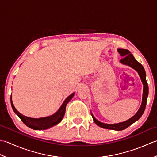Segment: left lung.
I'll return each mask as SVG.
<instances>
[{"mask_svg":"<svg viewBox=\"0 0 157 157\" xmlns=\"http://www.w3.org/2000/svg\"><path fill=\"white\" fill-rule=\"evenodd\" d=\"M118 52H119V53H120L121 56L123 57V58L120 60V62L124 65L129 66L130 67H132V68H133L134 70H136L137 72V73H138L139 76H140V78H141V81L144 85L142 101L141 106L140 107L138 111L137 112V113L134 115L133 117L131 118V119L124 121V122H121V123H116V124H106V123H101L100 121H99L95 119L94 115L92 114V113L91 114L95 123L99 127L104 128V129H107L121 131V130L125 129L126 128L129 127L131 124H132L133 123H135L136 121H137L140 117H142L144 112L145 110L146 105L147 98H148V85L146 81V72H145L144 68V67L142 66L141 63H139L135 58H134L133 56L131 53L127 49H118Z\"/></svg>","mask_w":157,"mask_h":157,"instance_id":"left-lung-1","label":"left lung"}]
</instances>
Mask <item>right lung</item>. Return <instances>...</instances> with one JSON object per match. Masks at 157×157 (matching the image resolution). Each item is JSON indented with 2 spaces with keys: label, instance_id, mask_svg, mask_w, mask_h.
Returning <instances> with one entry per match:
<instances>
[{
  "label": "right lung",
  "instance_id": "add662e5",
  "mask_svg": "<svg viewBox=\"0 0 157 157\" xmlns=\"http://www.w3.org/2000/svg\"><path fill=\"white\" fill-rule=\"evenodd\" d=\"M75 95V93H73L70 95L63 102V104L61 105V107L59 108V110H57L55 114L51 115L49 117H43V118H38V119H34V118H30L25 117L24 115L21 114V113L15 109L13 104L11 95V107L13 110L14 113L20 117V119L22 121L25 125L28 126V127L31 128L35 130H44L47 129L49 128L53 127L56 124H58L62 121V119L63 118V116L65 114L66 112V107L67 104L72 100Z\"/></svg>",
  "mask_w": 157,
  "mask_h": 157
}]
</instances>
